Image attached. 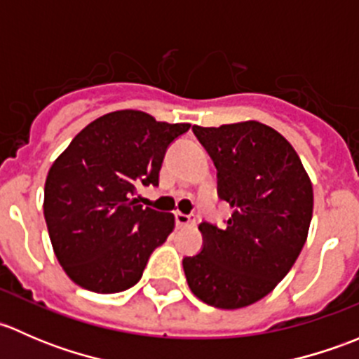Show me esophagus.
<instances>
[{
  "mask_svg": "<svg viewBox=\"0 0 359 359\" xmlns=\"http://www.w3.org/2000/svg\"><path fill=\"white\" fill-rule=\"evenodd\" d=\"M175 222H177V226H179V227L191 226V224H194V217L186 215V213H182V212H177L175 213Z\"/></svg>",
  "mask_w": 359,
  "mask_h": 359,
  "instance_id": "obj_1",
  "label": "esophagus"
}]
</instances>
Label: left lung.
Returning <instances> with one entry per match:
<instances>
[{
	"label": "left lung",
	"mask_w": 359,
	"mask_h": 359,
	"mask_svg": "<svg viewBox=\"0 0 359 359\" xmlns=\"http://www.w3.org/2000/svg\"><path fill=\"white\" fill-rule=\"evenodd\" d=\"M217 166L224 229L200 224L203 250L182 260L191 292L219 309L257 302L283 280L307 240L313 184L292 144L259 121L193 126Z\"/></svg>",
	"instance_id": "obj_1"
}]
</instances>
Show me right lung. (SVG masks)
<instances>
[{
  "mask_svg": "<svg viewBox=\"0 0 359 359\" xmlns=\"http://www.w3.org/2000/svg\"><path fill=\"white\" fill-rule=\"evenodd\" d=\"M189 126L114 111L86 125L53 161L43 212L57 260L76 285L118 293L142 278L175 217L142 208L133 194L158 186L166 147Z\"/></svg>",
  "mask_w": 359,
  "mask_h": 359,
  "instance_id": "1",
  "label": "right lung"
}]
</instances>
